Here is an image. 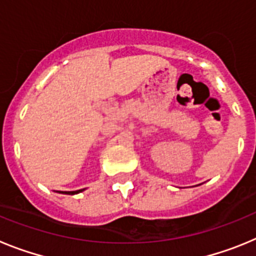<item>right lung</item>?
Masks as SVG:
<instances>
[{
  "mask_svg": "<svg viewBox=\"0 0 256 256\" xmlns=\"http://www.w3.org/2000/svg\"><path fill=\"white\" fill-rule=\"evenodd\" d=\"M86 188H82V190H76V191H60L58 194H64V195H76V194H79V192H83Z\"/></svg>",
  "mask_w": 256,
  "mask_h": 256,
  "instance_id": "add662e5",
  "label": "right lung"
}]
</instances>
